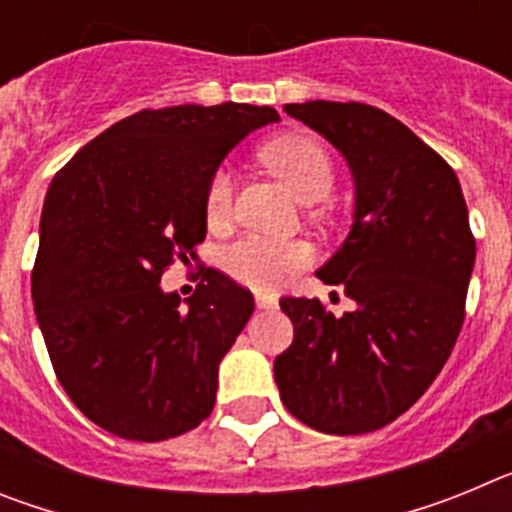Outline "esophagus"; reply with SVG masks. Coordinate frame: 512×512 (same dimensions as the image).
Returning a JSON list of instances; mask_svg holds the SVG:
<instances>
[{"mask_svg": "<svg viewBox=\"0 0 512 512\" xmlns=\"http://www.w3.org/2000/svg\"><path fill=\"white\" fill-rule=\"evenodd\" d=\"M253 297H256V307H259V310H274V307L279 305L277 297L269 295V292H256Z\"/></svg>", "mask_w": 512, "mask_h": 512, "instance_id": "esophagus-1", "label": "esophagus"}]
</instances>
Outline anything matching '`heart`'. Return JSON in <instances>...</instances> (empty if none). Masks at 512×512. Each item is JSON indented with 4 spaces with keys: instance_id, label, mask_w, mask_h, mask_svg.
I'll list each match as a JSON object with an SVG mask.
<instances>
[{
    "instance_id": "b5f03b06",
    "label": "heart",
    "mask_w": 512,
    "mask_h": 512,
    "mask_svg": "<svg viewBox=\"0 0 512 512\" xmlns=\"http://www.w3.org/2000/svg\"><path fill=\"white\" fill-rule=\"evenodd\" d=\"M266 166L282 179L302 202L323 200L333 187V164L330 156L315 138L307 135H282L266 143ZM235 174L228 166H220L210 176L205 192V215L210 225H223L233 207ZM310 261V251L300 241H282L269 235H243L225 246L220 264L228 277L253 289L279 287L289 274L300 271Z\"/></svg>"
}]
</instances>
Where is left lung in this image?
Segmentation results:
<instances>
[{
    "label": "left lung",
    "mask_w": 512,
    "mask_h": 512,
    "mask_svg": "<svg viewBox=\"0 0 512 512\" xmlns=\"http://www.w3.org/2000/svg\"><path fill=\"white\" fill-rule=\"evenodd\" d=\"M346 158L354 225L318 271L354 310L282 297L295 341L274 361L284 408L336 436L400 418L451 356L474 269V235L461 184L400 120L361 102L284 104Z\"/></svg>",
    "instance_id": "left-lung-1"
}]
</instances>
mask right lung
<instances>
[{
    "instance_id": "obj_1",
    "label": "right lung",
    "mask_w": 512,
    "mask_h": 512,
    "mask_svg": "<svg viewBox=\"0 0 512 512\" xmlns=\"http://www.w3.org/2000/svg\"><path fill=\"white\" fill-rule=\"evenodd\" d=\"M277 120L274 107L238 102L140 110L53 176L33 305L58 382L104 431L166 441L215 408L217 366L253 295L202 266L182 305L161 274L205 241L207 182L230 148Z\"/></svg>"
}]
</instances>
